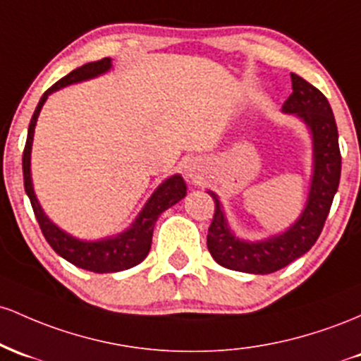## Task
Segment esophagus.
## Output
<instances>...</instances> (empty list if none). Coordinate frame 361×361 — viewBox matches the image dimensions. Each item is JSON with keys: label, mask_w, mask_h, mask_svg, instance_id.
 <instances>
[{"label": "esophagus", "mask_w": 361, "mask_h": 361, "mask_svg": "<svg viewBox=\"0 0 361 361\" xmlns=\"http://www.w3.org/2000/svg\"><path fill=\"white\" fill-rule=\"evenodd\" d=\"M188 177H191V179H196V177H197L196 165H189V167H188Z\"/></svg>", "instance_id": "34e87169"}]
</instances>
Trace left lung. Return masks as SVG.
Returning a JSON list of instances; mask_svg holds the SVG:
<instances>
[{
    "instance_id": "8db88e82",
    "label": "left lung",
    "mask_w": 361,
    "mask_h": 361,
    "mask_svg": "<svg viewBox=\"0 0 361 361\" xmlns=\"http://www.w3.org/2000/svg\"><path fill=\"white\" fill-rule=\"evenodd\" d=\"M291 95L281 112L300 119L312 140V179L300 216L285 232L262 240H247L235 235L216 192L214 216L208 230V250L224 268L250 274H269L285 268L309 252L322 232L341 177V153L333 109L314 85L291 73Z\"/></svg>"
}]
</instances>
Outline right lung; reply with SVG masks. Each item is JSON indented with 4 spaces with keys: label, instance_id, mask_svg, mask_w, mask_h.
Listing matches in <instances>:
<instances>
[{
    "label": "right lung",
    "instance_id": "right-lung-1",
    "mask_svg": "<svg viewBox=\"0 0 361 361\" xmlns=\"http://www.w3.org/2000/svg\"><path fill=\"white\" fill-rule=\"evenodd\" d=\"M111 58L93 61V63H87L76 68L70 75L61 78L58 83L52 85L49 90L40 97L37 107H35L34 116L28 124L27 143L25 149H23V184H25V192L30 200L32 208H34L35 218H37L44 237L61 257L75 264L76 268L92 271V273H117V271H124L140 264L148 256L149 247H152L153 228H155L160 214L176 202L184 200L185 194H188V185H185L180 173H173L159 184V188L152 192V196L148 197L141 212L137 213V216L126 230L117 235H111V237L97 238V240H85V238H78L75 235L64 232L42 209L37 196H35L30 169L32 143H34L35 124H37L40 111H42L44 104L51 93L58 92L68 85L82 83L105 75L107 71H111Z\"/></svg>",
    "mask_w": 361,
    "mask_h": 361
}]
</instances>
